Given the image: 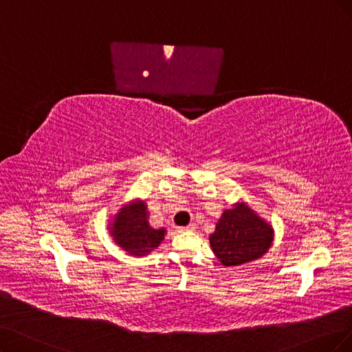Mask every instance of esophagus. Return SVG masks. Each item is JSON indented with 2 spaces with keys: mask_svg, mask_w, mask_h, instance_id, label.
<instances>
[{
  "mask_svg": "<svg viewBox=\"0 0 352 352\" xmlns=\"http://www.w3.org/2000/svg\"><path fill=\"white\" fill-rule=\"evenodd\" d=\"M196 223H190L188 226H184V228H179V230L181 232H192V230H196Z\"/></svg>",
  "mask_w": 352,
  "mask_h": 352,
  "instance_id": "34e87169",
  "label": "esophagus"
}]
</instances>
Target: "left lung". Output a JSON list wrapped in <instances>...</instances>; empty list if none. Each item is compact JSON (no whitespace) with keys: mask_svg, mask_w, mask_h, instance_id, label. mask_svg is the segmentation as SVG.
<instances>
[{"mask_svg":"<svg viewBox=\"0 0 352 352\" xmlns=\"http://www.w3.org/2000/svg\"><path fill=\"white\" fill-rule=\"evenodd\" d=\"M274 239V230L246 203L223 212L209 241L220 263L236 267L261 258Z\"/></svg>","mask_w":352,"mask_h":352,"instance_id":"8db88e82","label":"left lung"}]
</instances>
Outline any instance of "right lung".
Segmentation results:
<instances>
[{
  "label": "right lung",
  "instance_id": "1",
  "mask_svg": "<svg viewBox=\"0 0 352 352\" xmlns=\"http://www.w3.org/2000/svg\"><path fill=\"white\" fill-rule=\"evenodd\" d=\"M148 217L146 203L142 200L123 206L113 217L109 228L111 236L129 255H148L164 241L166 230L164 228L153 229Z\"/></svg>",
  "mask_w": 352,
  "mask_h": 352
}]
</instances>
